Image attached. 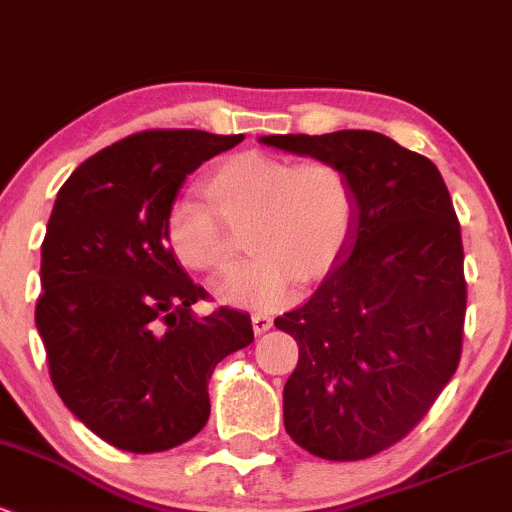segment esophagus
Segmentation results:
<instances>
[{
  "label": "esophagus",
  "mask_w": 512,
  "mask_h": 512,
  "mask_svg": "<svg viewBox=\"0 0 512 512\" xmlns=\"http://www.w3.org/2000/svg\"><path fill=\"white\" fill-rule=\"evenodd\" d=\"M251 325H254L256 335H263L266 330L273 328V320L268 318L266 313H254V315H251Z\"/></svg>",
  "instance_id": "1"
}]
</instances>
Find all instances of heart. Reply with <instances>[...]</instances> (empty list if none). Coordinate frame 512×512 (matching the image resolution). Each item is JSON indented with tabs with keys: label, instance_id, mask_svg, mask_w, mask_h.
<instances>
[{
	"label": "heart",
	"instance_id": "obj_1",
	"mask_svg": "<svg viewBox=\"0 0 512 512\" xmlns=\"http://www.w3.org/2000/svg\"><path fill=\"white\" fill-rule=\"evenodd\" d=\"M204 194L212 209L189 197L170 204L165 239L192 271L229 276L239 263L231 229L249 224V249L258 254L239 276L219 288V298L249 308H273L291 293L295 278H323L350 236L355 192L340 167L328 160H291L266 152H239L209 170Z\"/></svg>",
	"mask_w": 512,
	"mask_h": 512
}]
</instances>
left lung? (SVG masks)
<instances>
[{
	"instance_id": "left-lung-1",
	"label": "left lung",
	"mask_w": 512,
	"mask_h": 512,
	"mask_svg": "<svg viewBox=\"0 0 512 512\" xmlns=\"http://www.w3.org/2000/svg\"><path fill=\"white\" fill-rule=\"evenodd\" d=\"M258 140L333 162L355 192L340 258L276 328L298 342L283 387L288 436L328 461L370 458L424 419L461 360L466 278L451 194L434 162L372 130Z\"/></svg>"
}]
</instances>
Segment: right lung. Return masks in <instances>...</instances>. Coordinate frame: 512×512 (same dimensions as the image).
<instances>
[{
    "instance_id": "obj_1",
    "label": "right lung",
    "mask_w": 512,
    "mask_h": 512,
    "mask_svg": "<svg viewBox=\"0 0 512 512\" xmlns=\"http://www.w3.org/2000/svg\"><path fill=\"white\" fill-rule=\"evenodd\" d=\"M244 135L145 130L76 167L41 244L36 330L68 409L115 449H175L209 419V379L254 342L249 313L197 318L165 217L184 179Z\"/></svg>"
}]
</instances>
